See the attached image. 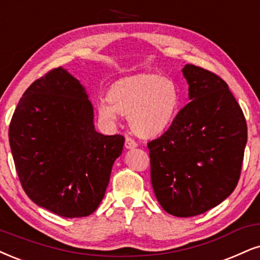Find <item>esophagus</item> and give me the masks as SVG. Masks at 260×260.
<instances>
[{
    "label": "esophagus",
    "mask_w": 260,
    "mask_h": 260,
    "mask_svg": "<svg viewBox=\"0 0 260 260\" xmlns=\"http://www.w3.org/2000/svg\"><path fill=\"white\" fill-rule=\"evenodd\" d=\"M137 147V143L135 140H133L131 137H126L125 139V148L126 149H134Z\"/></svg>",
    "instance_id": "1"
}]
</instances>
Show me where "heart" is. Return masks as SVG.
<instances>
[{"mask_svg":"<svg viewBox=\"0 0 260 260\" xmlns=\"http://www.w3.org/2000/svg\"><path fill=\"white\" fill-rule=\"evenodd\" d=\"M181 94L170 77L136 75L111 86L107 100L98 105L102 121L114 124L118 115L127 114L131 129L141 136H154L168 129L177 117Z\"/></svg>","mask_w":260,"mask_h":260,"instance_id":"1","label":"heart"}]
</instances>
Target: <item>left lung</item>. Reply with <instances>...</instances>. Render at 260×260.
Listing matches in <instances>:
<instances>
[{
	"mask_svg": "<svg viewBox=\"0 0 260 260\" xmlns=\"http://www.w3.org/2000/svg\"><path fill=\"white\" fill-rule=\"evenodd\" d=\"M182 72L190 102L148 142L150 181L166 212L193 217L216 207L238 185L247 125L222 78L189 63Z\"/></svg>",
	"mask_w": 260,
	"mask_h": 260,
	"instance_id": "obj_1",
	"label": "left lung"
}]
</instances>
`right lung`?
I'll use <instances>...</instances> for the list:
<instances>
[{
    "label": "right lung",
    "mask_w": 260,
    "mask_h": 260,
    "mask_svg": "<svg viewBox=\"0 0 260 260\" xmlns=\"http://www.w3.org/2000/svg\"><path fill=\"white\" fill-rule=\"evenodd\" d=\"M8 135L25 193L66 218L86 217L99 207L125 141L95 130L85 88L62 67L26 89Z\"/></svg>",
    "instance_id": "right-lung-1"
}]
</instances>
